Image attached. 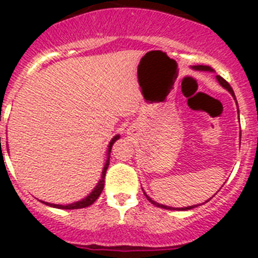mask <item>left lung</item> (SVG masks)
I'll return each mask as SVG.
<instances>
[{
	"label": "left lung",
	"mask_w": 258,
	"mask_h": 258,
	"mask_svg": "<svg viewBox=\"0 0 258 258\" xmlns=\"http://www.w3.org/2000/svg\"><path fill=\"white\" fill-rule=\"evenodd\" d=\"M195 70H200V71H212V68L211 67H208V66H195ZM217 80H218V83L221 84V85L223 86V88L225 89H227V90H229L230 93H231V95L234 98H235V94H234V90H232V88L231 86H230V84L227 83L226 80L225 79H222V77L221 76H217ZM236 99V98H235ZM145 197L147 198V200H149L150 203H152V204H154V206H156V207H160V208H165V209H172L170 208V207H166V206H161V204H159V203H156V202H154V200H151V198H149L147 197V195H146L145 194ZM195 207L197 206H192V207H186V208H175V209H178V211H187V209H191V208H195Z\"/></svg>",
	"instance_id": "1"
}]
</instances>
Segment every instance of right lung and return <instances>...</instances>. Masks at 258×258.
<instances>
[{
  "label": "right lung",
  "mask_w": 258,
  "mask_h": 258,
  "mask_svg": "<svg viewBox=\"0 0 258 258\" xmlns=\"http://www.w3.org/2000/svg\"><path fill=\"white\" fill-rule=\"evenodd\" d=\"M118 140V136H116L115 138H112V141H111V143H109L108 146V154L111 152V149H112V145L115 143V141ZM0 142H1V137H0ZM107 168H108V160H107L106 165H104L103 168V172H102V177H101V181L98 182V184L95 186V188L93 190V192L89 195V197H86L85 199H83L81 202H77V203H74V204H68V206H58V204H49V203H45V204H47V206L50 207H54V208H60V209H80V208H85V207H89L92 206L93 203L95 202V200L99 198V195H101L102 190H103L104 187V177H106V170Z\"/></svg>",
  "instance_id": "right-lung-1"
}]
</instances>
